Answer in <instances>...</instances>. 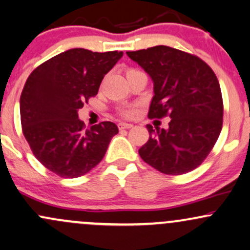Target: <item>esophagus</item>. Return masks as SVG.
Instances as JSON below:
<instances>
[{
	"label": "esophagus",
	"instance_id": "34e87169",
	"mask_svg": "<svg viewBox=\"0 0 250 250\" xmlns=\"http://www.w3.org/2000/svg\"><path fill=\"white\" fill-rule=\"evenodd\" d=\"M131 127H133V125H131V123H125V122L119 123V129H121V130H123V129H129Z\"/></svg>",
	"mask_w": 250,
	"mask_h": 250
}]
</instances>
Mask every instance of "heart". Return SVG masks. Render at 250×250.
<instances>
[{"mask_svg":"<svg viewBox=\"0 0 250 250\" xmlns=\"http://www.w3.org/2000/svg\"><path fill=\"white\" fill-rule=\"evenodd\" d=\"M131 70H134V69H129L128 71H131ZM119 111H120V114L125 117H134L137 114V109L135 105H125V107L120 108Z\"/></svg>","mask_w":250,"mask_h":250,"instance_id":"obj_1","label":"heart"}]
</instances>
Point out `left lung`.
Returning a JSON list of instances; mask_svg holds the SVG:
<instances>
[{
	"instance_id": "left-lung-1",
	"label": "left lung",
	"mask_w": 250,
	"mask_h": 250,
	"mask_svg": "<svg viewBox=\"0 0 250 250\" xmlns=\"http://www.w3.org/2000/svg\"><path fill=\"white\" fill-rule=\"evenodd\" d=\"M149 74L154 96L149 119L170 117L168 129L147 125L149 140L139 149L141 159L167 175L194 170L216 143L223 123V101L217 77L200 57L156 45L127 51Z\"/></svg>"
}]
</instances>
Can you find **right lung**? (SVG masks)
<instances>
[{"label": "right lung", "mask_w": 250, "mask_h": 250, "mask_svg": "<svg viewBox=\"0 0 250 250\" xmlns=\"http://www.w3.org/2000/svg\"><path fill=\"white\" fill-rule=\"evenodd\" d=\"M122 55L75 48L43 62L27 79L20 99L22 131L36 159L54 174L64 179L87 174L119 133L109 121L85 129L77 111Z\"/></svg>", "instance_id": "obj_1"}]
</instances>
